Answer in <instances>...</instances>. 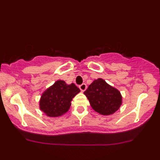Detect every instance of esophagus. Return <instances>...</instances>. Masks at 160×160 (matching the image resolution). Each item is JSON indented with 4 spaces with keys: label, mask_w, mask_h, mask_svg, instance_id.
<instances>
[{
    "label": "esophagus",
    "mask_w": 160,
    "mask_h": 160,
    "mask_svg": "<svg viewBox=\"0 0 160 160\" xmlns=\"http://www.w3.org/2000/svg\"><path fill=\"white\" fill-rule=\"evenodd\" d=\"M79 88H80V89L81 90V92H84L86 89V85L85 83H82L81 85L79 86Z\"/></svg>",
    "instance_id": "34e87169"
}]
</instances>
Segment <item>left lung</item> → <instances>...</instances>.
I'll return each mask as SVG.
<instances>
[{"label":"left lung","instance_id":"left-lung-1","mask_svg":"<svg viewBox=\"0 0 160 160\" xmlns=\"http://www.w3.org/2000/svg\"><path fill=\"white\" fill-rule=\"evenodd\" d=\"M84 95L89 100L92 108L104 116L114 113L122 103L120 92L102 78L92 82L84 92Z\"/></svg>","mask_w":160,"mask_h":160}]
</instances>
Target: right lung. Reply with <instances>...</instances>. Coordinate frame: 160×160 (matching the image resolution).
<instances>
[{
	"instance_id": "right-lung-1",
	"label": "right lung",
	"mask_w": 160,
	"mask_h": 160,
	"mask_svg": "<svg viewBox=\"0 0 160 160\" xmlns=\"http://www.w3.org/2000/svg\"><path fill=\"white\" fill-rule=\"evenodd\" d=\"M80 92L74 83L68 85L64 80H57L41 94L40 110L47 117H62L68 111L73 98Z\"/></svg>"
}]
</instances>
